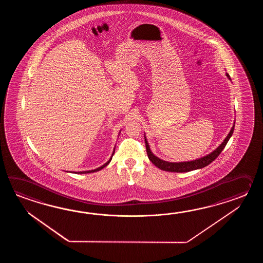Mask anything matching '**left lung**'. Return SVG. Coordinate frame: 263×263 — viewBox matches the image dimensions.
Listing matches in <instances>:
<instances>
[{
	"mask_svg": "<svg viewBox=\"0 0 263 263\" xmlns=\"http://www.w3.org/2000/svg\"><path fill=\"white\" fill-rule=\"evenodd\" d=\"M226 75H227V77L229 78V80L231 81L229 73H226ZM234 124H233L232 128L230 129L229 134H228V136L224 138V140L222 142V144L219 145L216 149H214L213 152H211L210 154H208L206 156L202 157V158H199V159H196V160H194V161H189V162H166V161H163L162 159L155 156L152 153V151H151V146L148 145V142H147L145 135V147H146L147 157H148V159L151 160V162L155 166L162 169L163 171H168V172L183 173V172H189V171H192V170H196V169L205 167V166H207L208 164L213 162L219 156V154L222 152L223 148H224V146L228 144L229 140L230 139V137L232 136L233 132H234Z\"/></svg>",
	"mask_w": 263,
	"mask_h": 263,
	"instance_id": "8db88e82",
	"label": "left lung"
}]
</instances>
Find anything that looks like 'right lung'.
I'll return each instance as SVG.
<instances>
[{"instance_id": "1", "label": "right lung", "mask_w": 263, "mask_h": 263, "mask_svg": "<svg viewBox=\"0 0 263 263\" xmlns=\"http://www.w3.org/2000/svg\"><path fill=\"white\" fill-rule=\"evenodd\" d=\"M119 134H120V132H119ZM119 134H118V135H119ZM116 147V146H115ZM114 153H115V148H114V151H112V156H111V158L109 159V161L108 162H105L103 165H101V166H100V167L96 168V169H93V170H88V171H80V172H71V173H75V174H88V173H94V172H97V171H100V170H101L102 168L105 167V166H107L109 163H110V162H111V160H112V156H114Z\"/></svg>"}]
</instances>
